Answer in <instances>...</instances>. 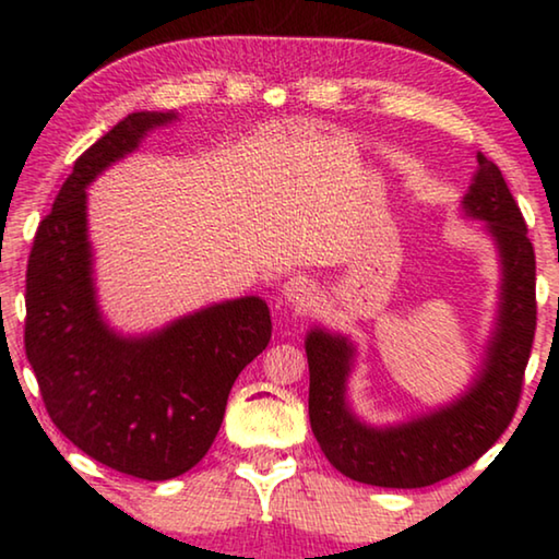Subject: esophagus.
I'll return each instance as SVG.
<instances>
[{
	"label": "esophagus",
	"mask_w": 559,
	"mask_h": 559,
	"mask_svg": "<svg viewBox=\"0 0 559 559\" xmlns=\"http://www.w3.org/2000/svg\"><path fill=\"white\" fill-rule=\"evenodd\" d=\"M283 296L290 302L293 308H308L310 302L316 298V286L313 281L306 278V276H293L286 281V286H283Z\"/></svg>",
	"instance_id": "obj_1"
}]
</instances>
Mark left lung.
<instances>
[{"label":"left lung","instance_id":"1","mask_svg":"<svg viewBox=\"0 0 559 559\" xmlns=\"http://www.w3.org/2000/svg\"><path fill=\"white\" fill-rule=\"evenodd\" d=\"M463 210L488 222L503 261V293L486 367L459 402L402 427L372 429L345 404L353 345L313 330L306 340L310 367V427L325 459L347 478L382 488H424L476 463L513 421L537 325L535 251L518 202L500 169L478 153Z\"/></svg>","mask_w":559,"mask_h":559}]
</instances>
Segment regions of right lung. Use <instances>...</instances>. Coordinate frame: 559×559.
<instances>
[{
  "mask_svg": "<svg viewBox=\"0 0 559 559\" xmlns=\"http://www.w3.org/2000/svg\"><path fill=\"white\" fill-rule=\"evenodd\" d=\"M175 112H130L75 159L26 266L24 347L51 421L108 468L167 480L219 433L236 377L271 340L269 306L226 300L150 337L103 323L91 278L86 187Z\"/></svg>",
  "mask_w": 559,
  "mask_h": 559,
  "instance_id": "1",
  "label": "right lung"
}]
</instances>
